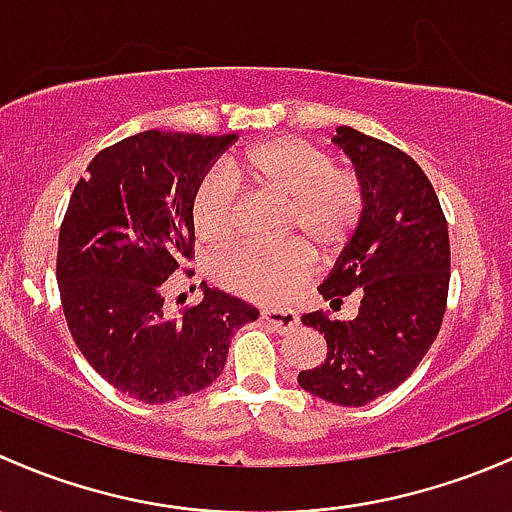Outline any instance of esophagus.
<instances>
[{"instance_id": "1", "label": "esophagus", "mask_w": 512, "mask_h": 512, "mask_svg": "<svg viewBox=\"0 0 512 512\" xmlns=\"http://www.w3.org/2000/svg\"><path fill=\"white\" fill-rule=\"evenodd\" d=\"M261 318L266 320L268 325H273L276 333H291V330L300 325L298 313H293V310H263Z\"/></svg>"}]
</instances>
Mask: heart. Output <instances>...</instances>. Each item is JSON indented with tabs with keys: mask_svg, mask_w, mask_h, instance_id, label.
Returning <instances> with one entry per match:
<instances>
[{
	"mask_svg": "<svg viewBox=\"0 0 512 512\" xmlns=\"http://www.w3.org/2000/svg\"><path fill=\"white\" fill-rule=\"evenodd\" d=\"M241 182L256 194L286 202L281 246H241L214 258L212 276L226 291L251 300L286 298L310 268V251L323 261L345 254L365 214V197L355 175L335 170L320 147L298 138H273L246 147L231 172L214 167L192 194L194 234L207 246L234 241L241 221ZM301 241L298 242L297 239Z\"/></svg>",
	"mask_w": 512,
	"mask_h": 512,
	"instance_id": "obj_1",
	"label": "heart"
}]
</instances>
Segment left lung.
Instances as JSON below:
<instances>
[{
  "instance_id": "obj_1",
  "label": "left lung",
  "mask_w": 512,
  "mask_h": 512,
  "mask_svg": "<svg viewBox=\"0 0 512 512\" xmlns=\"http://www.w3.org/2000/svg\"><path fill=\"white\" fill-rule=\"evenodd\" d=\"M333 145L350 157L365 197L352 244L318 286L330 308L360 298L355 320L305 313L328 342L318 367L298 374L305 392L365 407L397 389L429 352L449 295V226L429 177L397 147L340 125Z\"/></svg>"
}]
</instances>
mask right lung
I'll use <instances>...</instances> for the list:
<instances>
[{
	"instance_id": "1",
	"label": "right lung",
	"mask_w": 512,
	"mask_h": 512,
	"mask_svg": "<svg viewBox=\"0 0 512 512\" xmlns=\"http://www.w3.org/2000/svg\"><path fill=\"white\" fill-rule=\"evenodd\" d=\"M236 135L147 130L98 152L59 234L56 278L73 342L115 389L145 404L209 387L231 335L254 323L246 300L202 283V303L165 313L162 286L192 258V194Z\"/></svg>"
}]
</instances>
